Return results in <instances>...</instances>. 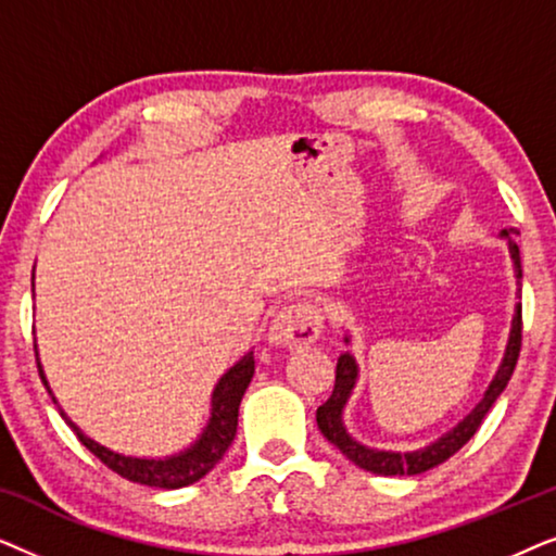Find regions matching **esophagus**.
Instances as JSON below:
<instances>
[{"label":"esophagus","instance_id":"1","mask_svg":"<svg viewBox=\"0 0 556 556\" xmlns=\"http://www.w3.org/2000/svg\"><path fill=\"white\" fill-rule=\"evenodd\" d=\"M321 329H324L321 308L311 301H299L278 311L270 324L268 339L270 344L276 346L299 349V346L314 344V341L321 337Z\"/></svg>","mask_w":556,"mask_h":556}]
</instances>
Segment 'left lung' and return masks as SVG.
Instances as JSON below:
<instances>
[{"mask_svg":"<svg viewBox=\"0 0 556 556\" xmlns=\"http://www.w3.org/2000/svg\"><path fill=\"white\" fill-rule=\"evenodd\" d=\"M514 235H519L514 230V227H508V230H501V238H506L508 253H511V261H514L516 286H521V257H519V245H516ZM344 341L349 344L352 339L344 337ZM519 349H521V303H516L504 359H501L496 375H493L489 390L483 392L481 402H478V405L470 409V413L463 417V420L455 425L453 430L443 432V435H440L438 440H432L430 445L417 447V451H407V453L377 451V447L364 445L356 438L349 435V430L344 425V409H346V402H349V397H352V392L356 387V379H359V364H356L352 354L344 352L337 362V384H333L331 397L316 409L318 430H321L324 438L329 440L331 445H337L339 451L354 463V466L369 470V473H377V476H417V473H425V470H430V468L440 466V463H445L447 458H451V455L458 453L460 447L476 435V430L481 428L483 417L489 415L493 402H496L498 394L506 390L508 379H511V375H514L516 362H519Z\"/></svg>","mask_w":556,"mask_h":556,"instance_id":"1","label":"left lung"}]
</instances>
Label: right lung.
<instances>
[{
	"label": "right lung",
	"instance_id": "add662e5",
	"mask_svg": "<svg viewBox=\"0 0 556 556\" xmlns=\"http://www.w3.org/2000/svg\"><path fill=\"white\" fill-rule=\"evenodd\" d=\"M33 291H35V273H33ZM37 369H40L45 390L52 394L48 377H45L42 371L40 356H37ZM253 375H255V359H253V352H248L240 362H235L232 367L219 377L215 390H212L210 420L200 432V438H197L189 447H185V451L166 455V458H136V455H124V453L111 451V447H105L101 443H96L93 438H88L86 432H83L78 425L65 415V409L58 405L55 397H52V402H55L60 415H63V420L71 425L80 443L86 445L88 451L103 463V466H109L113 473L124 476L126 481L151 485V489H185V485H192L200 481V478L207 476L210 470L223 460L227 447L232 445L235 432H238V413H240L242 394H245Z\"/></svg>",
	"mask_w": 556,
	"mask_h": 556
}]
</instances>
